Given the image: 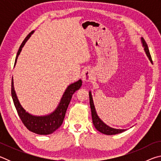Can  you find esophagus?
Segmentation results:
<instances>
[{"label":"esophagus","mask_w":161,"mask_h":161,"mask_svg":"<svg viewBox=\"0 0 161 161\" xmlns=\"http://www.w3.org/2000/svg\"><path fill=\"white\" fill-rule=\"evenodd\" d=\"M92 77H93V74H92V72L90 69H84L81 73V78H82V81L84 82L89 81L92 80Z\"/></svg>","instance_id":"34e87169"}]
</instances>
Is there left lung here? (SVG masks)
Returning <instances> with one entry per match:
<instances>
[{"label":"left lung","instance_id":"obj_1","mask_svg":"<svg viewBox=\"0 0 161 161\" xmlns=\"http://www.w3.org/2000/svg\"><path fill=\"white\" fill-rule=\"evenodd\" d=\"M141 40H142L143 46L144 47V50H145L147 56H148V58H149L150 61L153 62L151 54L149 53L148 45H147L146 42H145V40H144L143 37L141 38ZM89 102H90L92 117V121H93V124L94 125V127L96 128L97 130H99V132L104 133V134H107V135H114V134H117V133L124 132V130H126L125 129H113V128H111L108 126H107V124L103 123L102 120L99 119V117L97 116L96 110H95L93 99H92V96L90 92H89Z\"/></svg>","mask_w":161,"mask_h":161}]
</instances>
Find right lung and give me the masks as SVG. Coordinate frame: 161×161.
Here are the masks:
<instances>
[{"instance_id": "obj_1", "label": "right lung", "mask_w": 161, "mask_h": 161, "mask_svg": "<svg viewBox=\"0 0 161 161\" xmlns=\"http://www.w3.org/2000/svg\"><path fill=\"white\" fill-rule=\"evenodd\" d=\"M33 32L34 31H32L31 33H29L28 36L23 40V42H22L20 48H19L18 51L15 64L16 63L18 57L22 50V48H23L24 45L25 44L27 40L31 37V35L33 33ZM81 84H82V81L80 80L77 82L70 84L67 87L66 91H65L63 97H62L61 99V102L59 103L58 107L56 108V110L53 113L50 114V115L45 116H32L31 114L26 112L25 110L22 107L14 90L13 79L11 81V95L18 116L27 129L32 132L37 133V134L47 135L53 133L54 130H56L62 124V122H63L65 116V114H66V111L67 109L68 106H69L71 99H72V95L76 91L80 88Z\"/></svg>"}]
</instances>
